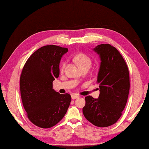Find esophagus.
<instances>
[{
    "label": "esophagus",
    "mask_w": 149,
    "mask_h": 149,
    "mask_svg": "<svg viewBox=\"0 0 149 149\" xmlns=\"http://www.w3.org/2000/svg\"><path fill=\"white\" fill-rule=\"evenodd\" d=\"M71 97H72V99H78V98L79 97V96L78 95H77V94H72Z\"/></svg>",
    "instance_id": "esophagus-1"
}]
</instances>
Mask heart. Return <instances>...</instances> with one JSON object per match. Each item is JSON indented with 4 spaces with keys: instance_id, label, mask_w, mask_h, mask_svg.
Returning <instances> with one entry per match:
<instances>
[{
    "instance_id": "heart-1",
    "label": "heart",
    "mask_w": 149,
    "mask_h": 149,
    "mask_svg": "<svg viewBox=\"0 0 149 149\" xmlns=\"http://www.w3.org/2000/svg\"><path fill=\"white\" fill-rule=\"evenodd\" d=\"M74 60L77 63V64L79 66L81 69L83 68V67H85V66H88V67H90L91 63V60L90 58V57L83 52L77 53V54L74 56ZM65 66V62H63L61 66H60V71L63 72L64 70Z\"/></svg>"
}]
</instances>
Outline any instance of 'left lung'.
I'll use <instances>...</instances> for the list:
<instances>
[{"mask_svg":"<svg viewBox=\"0 0 149 149\" xmlns=\"http://www.w3.org/2000/svg\"><path fill=\"white\" fill-rule=\"evenodd\" d=\"M101 59L97 83L99 99L88 95L83 108L85 118L99 127L115 123L122 115L127 103L130 81L128 66L115 47L101 44L93 49Z\"/></svg>","mask_w":149,"mask_h":149,"instance_id":"obj_1","label":"left lung"}]
</instances>
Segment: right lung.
Listing matches in <instances>:
<instances>
[{
    "mask_svg": "<svg viewBox=\"0 0 149 149\" xmlns=\"http://www.w3.org/2000/svg\"><path fill=\"white\" fill-rule=\"evenodd\" d=\"M68 49L49 45L41 47L25 63L20 79L22 102L30 121L47 129L61 121L71 102L68 93L54 90L52 82L59 75V65Z\"/></svg>",
    "mask_w": 149,
    "mask_h": 149,
    "instance_id": "1",
    "label": "right lung"
}]
</instances>
